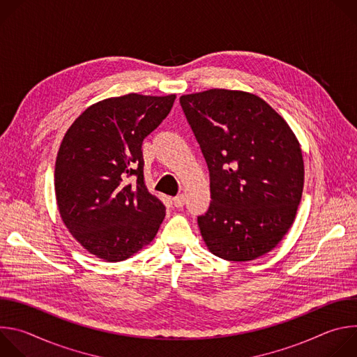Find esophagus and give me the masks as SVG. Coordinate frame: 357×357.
Here are the masks:
<instances>
[{"mask_svg": "<svg viewBox=\"0 0 357 357\" xmlns=\"http://www.w3.org/2000/svg\"><path fill=\"white\" fill-rule=\"evenodd\" d=\"M174 205L175 208H182L185 205V196L183 195H178L174 197Z\"/></svg>", "mask_w": 357, "mask_h": 357, "instance_id": "34e87169", "label": "esophagus"}]
</instances>
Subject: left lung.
<instances>
[{
	"instance_id": "1",
	"label": "left lung",
	"mask_w": 357,
	"mask_h": 357,
	"mask_svg": "<svg viewBox=\"0 0 357 357\" xmlns=\"http://www.w3.org/2000/svg\"><path fill=\"white\" fill-rule=\"evenodd\" d=\"M179 101L211 172V206L197 218L203 241L229 261L264 256L292 226L302 197L298 138L248 91L211 89Z\"/></svg>"
}]
</instances>
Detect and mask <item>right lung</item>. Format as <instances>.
<instances>
[{"label": "right lung", "instance_id": "1", "mask_svg": "<svg viewBox=\"0 0 357 357\" xmlns=\"http://www.w3.org/2000/svg\"><path fill=\"white\" fill-rule=\"evenodd\" d=\"M175 98L128 93L97 101L61 142L58 211L76 241L97 259L127 260L158 233L165 206L145 186L141 145L169 114Z\"/></svg>", "mask_w": 357, "mask_h": 357}]
</instances>
